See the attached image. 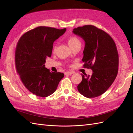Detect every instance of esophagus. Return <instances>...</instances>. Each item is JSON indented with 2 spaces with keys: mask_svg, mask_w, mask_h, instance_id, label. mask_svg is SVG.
<instances>
[{
  "mask_svg": "<svg viewBox=\"0 0 133 133\" xmlns=\"http://www.w3.org/2000/svg\"><path fill=\"white\" fill-rule=\"evenodd\" d=\"M74 73V72H72V71H65V73H64V74L65 75H71Z\"/></svg>",
  "mask_w": 133,
  "mask_h": 133,
  "instance_id": "obj_1",
  "label": "esophagus"
}]
</instances>
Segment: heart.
<instances>
[{"label": "heart", "instance_id": "1", "mask_svg": "<svg viewBox=\"0 0 133 133\" xmlns=\"http://www.w3.org/2000/svg\"><path fill=\"white\" fill-rule=\"evenodd\" d=\"M68 43L70 46L75 45V44H80V42L79 41V39L75 37H70L68 40ZM55 49H56V46H54V50H55Z\"/></svg>", "mask_w": 133, "mask_h": 133}]
</instances>
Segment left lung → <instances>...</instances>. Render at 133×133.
I'll use <instances>...</instances> for the list:
<instances>
[{"mask_svg":"<svg viewBox=\"0 0 133 133\" xmlns=\"http://www.w3.org/2000/svg\"><path fill=\"white\" fill-rule=\"evenodd\" d=\"M73 32L85 42L82 61L84 68L92 70L91 75L82 74L78 90L87 98L97 97L108 89L117 75L119 57L115 43L106 32L94 25L79 26Z\"/></svg>","mask_w":133,"mask_h":133,"instance_id":"left-lung-1","label":"left lung"}]
</instances>
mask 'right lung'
I'll return each instance as SVG.
<instances>
[{
  "mask_svg": "<svg viewBox=\"0 0 133 133\" xmlns=\"http://www.w3.org/2000/svg\"><path fill=\"white\" fill-rule=\"evenodd\" d=\"M65 31L66 28L38 26L24 34L18 42L15 54L16 69L24 85L35 95H50L64 77L63 73L50 72L44 64L51 56L54 42Z\"/></svg>",
  "mask_w": 133,
  "mask_h": 133,
  "instance_id": "right-lung-1",
  "label": "right lung"
}]
</instances>
